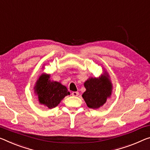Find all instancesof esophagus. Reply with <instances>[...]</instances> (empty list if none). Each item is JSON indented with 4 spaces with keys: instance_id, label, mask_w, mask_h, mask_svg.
Here are the masks:
<instances>
[{
    "instance_id": "esophagus-1",
    "label": "esophagus",
    "mask_w": 150,
    "mask_h": 150,
    "mask_svg": "<svg viewBox=\"0 0 150 150\" xmlns=\"http://www.w3.org/2000/svg\"><path fill=\"white\" fill-rule=\"evenodd\" d=\"M78 95H79V93L77 91H73L72 92V96H74V97H77L78 96Z\"/></svg>"
}]
</instances>
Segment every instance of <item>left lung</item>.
I'll list each match as a JSON object with an SVG mask.
<instances>
[{
    "label": "left lung",
    "mask_w": 150,
    "mask_h": 150,
    "mask_svg": "<svg viewBox=\"0 0 150 150\" xmlns=\"http://www.w3.org/2000/svg\"><path fill=\"white\" fill-rule=\"evenodd\" d=\"M86 89L82 97L88 108L99 109L106 103L112 93L113 85L109 73H104L99 77H89L84 83Z\"/></svg>",
    "instance_id": "8db88e82"
}]
</instances>
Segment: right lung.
<instances>
[{
	"mask_svg": "<svg viewBox=\"0 0 150 150\" xmlns=\"http://www.w3.org/2000/svg\"><path fill=\"white\" fill-rule=\"evenodd\" d=\"M50 77L51 75L42 73L35 83L34 92L38 96L40 104L52 109L57 106L70 93L65 85L60 82L51 81Z\"/></svg>",
	"mask_w": 150,
	"mask_h": 150,
	"instance_id": "add662e5",
	"label": "right lung"
}]
</instances>
